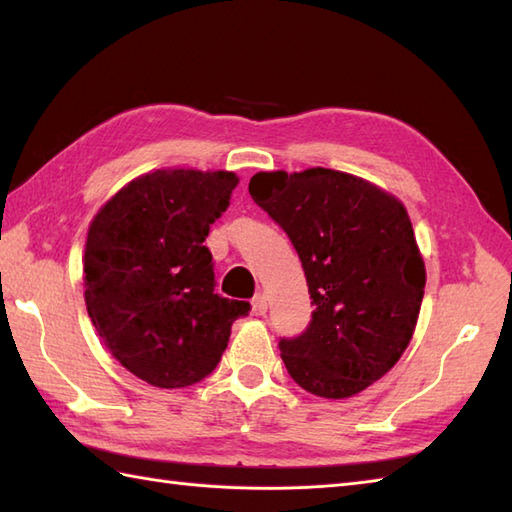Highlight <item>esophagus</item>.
<instances>
[{
  "label": "esophagus",
  "mask_w": 512,
  "mask_h": 512,
  "mask_svg": "<svg viewBox=\"0 0 512 512\" xmlns=\"http://www.w3.org/2000/svg\"><path fill=\"white\" fill-rule=\"evenodd\" d=\"M253 310H255V314H266L268 301H266V297L262 295V292H257V295L253 297Z\"/></svg>",
  "instance_id": "34e87169"
}]
</instances>
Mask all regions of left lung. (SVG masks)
I'll return each mask as SVG.
<instances>
[{"instance_id": "left-lung-1", "label": "left lung", "mask_w": 512, "mask_h": 512, "mask_svg": "<svg viewBox=\"0 0 512 512\" xmlns=\"http://www.w3.org/2000/svg\"><path fill=\"white\" fill-rule=\"evenodd\" d=\"M248 191L284 228L301 259L312 319L279 339L295 383L350 398L407 350L424 295V264L409 215L394 195L350 173L262 171Z\"/></svg>"}]
</instances>
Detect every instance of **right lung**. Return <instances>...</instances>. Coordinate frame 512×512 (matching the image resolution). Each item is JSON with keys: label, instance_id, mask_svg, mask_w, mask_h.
I'll list each match as a JSON object with an SVG mask.
<instances>
[{"label": "right lung", "instance_id": "right-lung-1", "mask_svg": "<svg viewBox=\"0 0 512 512\" xmlns=\"http://www.w3.org/2000/svg\"><path fill=\"white\" fill-rule=\"evenodd\" d=\"M237 182L228 171L160 169L129 182L90 226L85 306L116 361L149 385L200 383L250 312L217 295L204 246Z\"/></svg>", "mask_w": 512, "mask_h": 512}]
</instances>
